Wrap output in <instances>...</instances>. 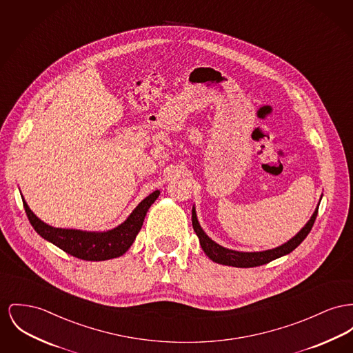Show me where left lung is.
Instances as JSON below:
<instances>
[{
	"instance_id": "left-lung-1",
	"label": "left lung",
	"mask_w": 353,
	"mask_h": 353,
	"mask_svg": "<svg viewBox=\"0 0 353 353\" xmlns=\"http://www.w3.org/2000/svg\"><path fill=\"white\" fill-rule=\"evenodd\" d=\"M317 212H319V207L316 208V210H314L311 220L307 223V225L301 229L293 239H290L288 243L283 244L281 247L264 250V252H236V250L223 248L221 245L216 244L214 241H212L208 237L207 234L204 233V230L200 227L197 217H196L194 208L192 209V225H193L196 234L199 236L201 248L212 261L223 264V265L236 267V268H252V267L268 264L272 260L279 259L284 254H288L293 249L297 248L304 241V239L308 236V233L311 232L314 220L317 217Z\"/></svg>"
}]
</instances>
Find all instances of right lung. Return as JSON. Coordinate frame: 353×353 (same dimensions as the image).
I'll return each instance as SVG.
<instances>
[{
  "label": "right lung",
  "instance_id": "obj_1",
  "mask_svg": "<svg viewBox=\"0 0 353 353\" xmlns=\"http://www.w3.org/2000/svg\"><path fill=\"white\" fill-rule=\"evenodd\" d=\"M160 190H154L144 199L130 216L117 228L108 232H83L77 229L53 228L41 220L29 209L25 200H22L26 216L34 230L63 252L88 261H103L123 256L133 244L137 233L143 227L146 212L154 200L159 197Z\"/></svg>",
  "mask_w": 353,
  "mask_h": 353
}]
</instances>
